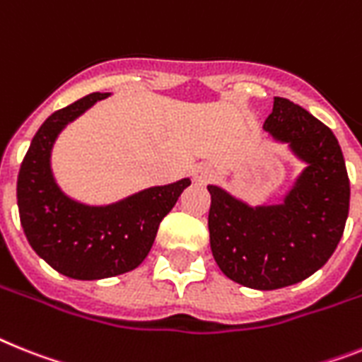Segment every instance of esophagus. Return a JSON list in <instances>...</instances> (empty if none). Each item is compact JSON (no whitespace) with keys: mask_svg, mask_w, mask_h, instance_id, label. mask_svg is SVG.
I'll use <instances>...</instances> for the list:
<instances>
[{"mask_svg":"<svg viewBox=\"0 0 362 362\" xmlns=\"http://www.w3.org/2000/svg\"><path fill=\"white\" fill-rule=\"evenodd\" d=\"M214 167L208 165V163H199V165L193 169V180H195L197 184H208V182L214 178Z\"/></svg>","mask_w":362,"mask_h":362,"instance_id":"obj_1","label":"esophagus"}]
</instances>
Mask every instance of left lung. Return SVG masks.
<instances>
[{
	"mask_svg": "<svg viewBox=\"0 0 362 362\" xmlns=\"http://www.w3.org/2000/svg\"><path fill=\"white\" fill-rule=\"evenodd\" d=\"M263 130L305 163L281 204L250 206L218 186L211 195L209 245L224 276L245 287H289L326 265L344 232L350 180L335 134L294 105L274 97Z\"/></svg>",
	"mask_w": 362,
	"mask_h": 362,
	"instance_id": "8db88e82",
	"label": "left lung"
}]
</instances>
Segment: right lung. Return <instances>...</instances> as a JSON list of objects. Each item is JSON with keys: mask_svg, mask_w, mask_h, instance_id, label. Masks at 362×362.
Masks as SVG:
<instances>
[{"mask_svg": "<svg viewBox=\"0 0 362 362\" xmlns=\"http://www.w3.org/2000/svg\"><path fill=\"white\" fill-rule=\"evenodd\" d=\"M108 95L90 93L51 114L33 138L18 175V209L27 241L45 263L73 279L112 278L141 265L162 218L191 184L182 178L103 206L78 202L60 189L51 169L54 141Z\"/></svg>", "mask_w": 362, "mask_h": 362, "instance_id": "1", "label": "right lung"}]
</instances>
